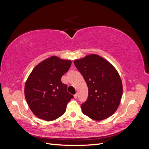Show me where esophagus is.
Masks as SVG:
<instances>
[{
    "instance_id": "esophagus-1",
    "label": "esophagus",
    "mask_w": 149,
    "mask_h": 149,
    "mask_svg": "<svg viewBox=\"0 0 149 149\" xmlns=\"http://www.w3.org/2000/svg\"><path fill=\"white\" fill-rule=\"evenodd\" d=\"M77 97H78V94H75L74 95V98L76 99V98H77Z\"/></svg>"
}]
</instances>
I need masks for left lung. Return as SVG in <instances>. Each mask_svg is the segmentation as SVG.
Here are the masks:
<instances>
[{
    "instance_id": "1",
    "label": "left lung",
    "mask_w": 149,
    "mask_h": 149,
    "mask_svg": "<svg viewBox=\"0 0 149 149\" xmlns=\"http://www.w3.org/2000/svg\"><path fill=\"white\" fill-rule=\"evenodd\" d=\"M74 64L88 88L87 100L81 106L83 113L94 120L108 118L118 109L123 96V83L118 71L96 54L75 60Z\"/></svg>"
}]
</instances>
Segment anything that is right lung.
Here are the masks:
<instances>
[{"label": "right lung", "instance_id": "obj_1", "mask_svg": "<svg viewBox=\"0 0 149 149\" xmlns=\"http://www.w3.org/2000/svg\"><path fill=\"white\" fill-rule=\"evenodd\" d=\"M71 61L52 56L40 62L33 69L25 84V97L30 110L38 118L55 120L66 111L73 95L61 81L69 70Z\"/></svg>", "mask_w": 149, "mask_h": 149}]
</instances>
